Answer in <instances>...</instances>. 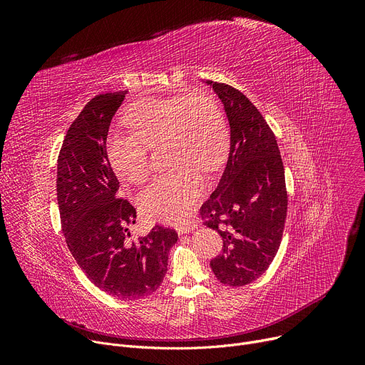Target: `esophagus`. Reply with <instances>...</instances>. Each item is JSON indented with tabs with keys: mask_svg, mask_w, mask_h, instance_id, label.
<instances>
[{
	"mask_svg": "<svg viewBox=\"0 0 365 365\" xmlns=\"http://www.w3.org/2000/svg\"><path fill=\"white\" fill-rule=\"evenodd\" d=\"M194 229H195V223H187V225L179 226V227H178V232H179L180 235H183V234H189L190 231H194Z\"/></svg>",
	"mask_w": 365,
	"mask_h": 365,
	"instance_id": "esophagus-1",
	"label": "esophagus"
}]
</instances>
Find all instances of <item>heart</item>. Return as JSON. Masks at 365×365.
Segmentation results:
<instances>
[{
	"instance_id": "heart-1",
	"label": "heart",
	"mask_w": 365,
	"mask_h": 365,
	"mask_svg": "<svg viewBox=\"0 0 365 365\" xmlns=\"http://www.w3.org/2000/svg\"><path fill=\"white\" fill-rule=\"evenodd\" d=\"M133 131H112L106 140L110 165L118 175L142 183L149 173L148 148L164 145L167 164L139 197L142 213L157 222L180 223L201 198L200 168L213 171L227 148V130L219 105L208 96L192 94L134 103L127 115Z\"/></svg>"
}]
</instances>
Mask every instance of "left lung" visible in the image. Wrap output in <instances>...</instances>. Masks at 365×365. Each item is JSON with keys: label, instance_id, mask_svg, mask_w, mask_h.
<instances>
[{"label": "left lung", "instance_id": "1", "mask_svg": "<svg viewBox=\"0 0 365 365\" xmlns=\"http://www.w3.org/2000/svg\"><path fill=\"white\" fill-rule=\"evenodd\" d=\"M223 103L231 146L215 192L201 205L204 225L222 237V253L210 262L216 278L242 287L272 263L287 217L284 165L271 127L245 96L223 83L207 81Z\"/></svg>", "mask_w": 365, "mask_h": 365}]
</instances>
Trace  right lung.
I'll return each mask as SVG.
<instances>
[{
    "label": "right lung",
    "instance_id": "1",
    "mask_svg": "<svg viewBox=\"0 0 365 365\" xmlns=\"http://www.w3.org/2000/svg\"><path fill=\"white\" fill-rule=\"evenodd\" d=\"M125 91L93 98L71 124L57 158V204L69 252L86 277L121 300L143 299L167 274L175 229L153 226L131 240L136 208L118 197L120 182L109 164L106 138Z\"/></svg>",
    "mask_w": 365,
    "mask_h": 365
}]
</instances>
